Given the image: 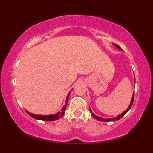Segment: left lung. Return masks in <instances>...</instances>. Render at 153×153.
I'll return each mask as SVG.
<instances>
[{"label":"left lung","mask_w":153,"mask_h":153,"mask_svg":"<svg viewBox=\"0 0 153 153\" xmlns=\"http://www.w3.org/2000/svg\"><path fill=\"white\" fill-rule=\"evenodd\" d=\"M115 46H116L118 48V49H121V48L119 47V46L118 45H114ZM134 93H133V95H132V98H131V102H130V104H129V107L127 108L126 110L123 113V114H120L119 115V116H118L117 117H116V118H108V119H106V118H100V117H98V116H95V114H93V112H92V111H91V108H89V109H90V111H91V115L92 116H93V118H95V119H97V120H100V121H104V122H106V121H116V120H119V119L120 118H122V117L124 116V115L126 114V113L130 109V108L131 107V106H132V104H133V102H134Z\"/></svg>","instance_id":"1"}]
</instances>
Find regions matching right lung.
Returning a JSON list of instances; mask_svg holds the SVG:
<instances>
[{
    "instance_id": "1",
    "label": "right lung",
    "mask_w": 153,
    "mask_h": 153,
    "mask_svg": "<svg viewBox=\"0 0 153 153\" xmlns=\"http://www.w3.org/2000/svg\"><path fill=\"white\" fill-rule=\"evenodd\" d=\"M68 97H69V96H68V97H67L66 103H65V106H63V108H62L61 111L57 113L56 114L49 115V116H40V115H35V114H30V113H29L28 111H26V112H27V114L29 115V116L33 117V118L37 119V120H45V121L56 120H58V119H59L60 118H61V117L63 116V115L65 114V111H66V106H67V103H68Z\"/></svg>"
}]
</instances>
